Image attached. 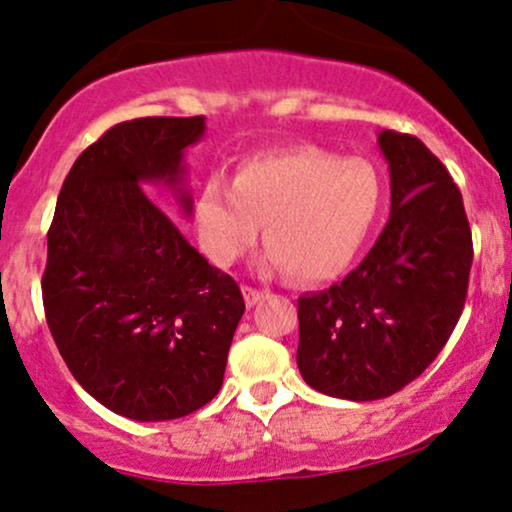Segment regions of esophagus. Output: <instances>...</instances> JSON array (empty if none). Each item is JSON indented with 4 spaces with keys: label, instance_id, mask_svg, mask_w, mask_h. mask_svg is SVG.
Here are the masks:
<instances>
[{
    "label": "esophagus",
    "instance_id": "34e87169",
    "mask_svg": "<svg viewBox=\"0 0 512 512\" xmlns=\"http://www.w3.org/2000/svg\"><path fill=\"white\" fill-rule=\"evenodd\" d=\"M264 295H267V293H264V290H257V288H250V286H243V297H245V304H248V307H255V304L260 302Z\"/></svg>",
    "mask_w": 512,
    "mask_h": 512
}]
</instances>
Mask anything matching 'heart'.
<instances>
[{"instance_id": "1", "label": "heart", "mask_w": 512, "mask_h": 512, "mask_svg": "<svg viewBox=\"0 0 512 512\" xmlns=\"http://www.w3.org/2000/svg\"><path fill=\"white\" fill-rule=\"evenodd\" d=\"M383 208L385 179L371 160L300 146L243 160L234 184L212 174L193 217L200 248L219 267L250 250L264 224V264L321 283L357 260Z\"/></svg>"}]
</instances>
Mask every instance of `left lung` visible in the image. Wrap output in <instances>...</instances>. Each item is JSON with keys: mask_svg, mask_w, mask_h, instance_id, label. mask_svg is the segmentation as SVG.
<instances>
[{"mask_svg": "<svg viewBox=\"0 0 512 512\" xmlns=\"http://www.w3.org/2000/svg\"><path fill=\"white\" fill-rule=\"evenodd\" d=\"M390 219L347 278L297 300V368L328 397H390L428 368L461 319L472 236L458 186L411 134L383 129Z\"/></svg>", "mask_w": 512, "mask_h": 512, "instance_id": "8db88e82", "label": "left lung"}]
</instances>
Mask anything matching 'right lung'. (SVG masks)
Wrapping results in <instances>:
<instances>
[{
    "mask_svg": "<svg viewBox=\"0 0 512 512\" xmlns=\"http://www.w3.org/2000/svg\"><path fill=\"white\" fill-rule=\"evenodd\" d=\"M203 134V115L111 127L70 167L47 236L42 297L58 352L99 404L141 423L215 397L245 312L234 278L146 193L170 191L193 215L184 155Z\"/></svg>",
    "mask_w": 512,
    "mask_h": 512,
    "instance_id": "add662e5",
    "label": "right lung"
}]
</instances>
